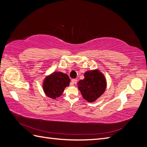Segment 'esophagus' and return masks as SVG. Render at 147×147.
I'll return each instance as SVG.
<instances>
[{
  "mask_svg": "<svg viewBox=\"0 0 147 147\" xmlns=\"http://www.w3.org/2000/svg\"><path fill=\"white\" fill-rule=\"evenodd\" d=\"M76 83H77V80L73 79V80H71V84H72V85H74V84H76Z\"/></svg>",
  "mask_w": 147,
  "mask_h": 147,
  "instance_id": "obj_1",
  "label": "esophagus"
}]
</instances>
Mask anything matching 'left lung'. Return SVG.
<instances>
[{"label": "left lung", "instance_id": "8db88e82", "mask_svg": "<svg viewBox=\"0 0 147 147\" xmlns=\"http://www.w3.org/2000/svg\"><path fill=\"white\" fill-rule=\"evenodd\" d=\"M84 78L78 83V89L82 96L90 103H93L104 93L107 88V80L100 70L88 71Z\"/></svg>", "mask_w": 147, "mask_h": 147}]
</instances>
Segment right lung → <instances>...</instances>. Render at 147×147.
<instances>
[{"instance_id": "add662e5", "label": "right lung", "mask_w": 147, "mask_h": 147, "mask_svg": "<svg viewBox=\"0 0 147 147\" xmlns=\"http://www.w3.org/2000/svg\"><path fill=\"white\" fill-rule=\"evenodd\" d=\"M70 79L68 75L62 72H53L44 78L42 88L44 93L51 99L59 98L66 87L69 86Z\"/></svg>"}]
</instances>
